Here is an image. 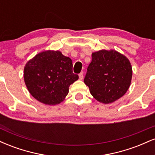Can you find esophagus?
Here are the masks:
<instances>
[{"mask_svg":"<svg viewBox=\"0 0 155 155\" xmlns=\"http://www.w3.org/2000/svg\"><path fill=\"white\" fill-rule=\"evenodd\" d=\"M79 79L82 80L83 78H84V74H83V72L80 73V74H79Z\"/></svg>","mask_w":155,"mask_h":155,"instance_id":"34e87169","label":"esophagus"}]
</instances>
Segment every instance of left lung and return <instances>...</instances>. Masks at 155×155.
Segmentation results:
<instances>
[{"label": "left lung", "instance_id": "obj_1", "mask_svg": "<svg viewBox=\"0 0 155 155\" xmlns=\"http://www.w3.org/2000/svg\"><path fill=\"white\" fill-rule=\"evenodd\" d=\"M132 74V67L126 57L116 51L101 50L92 53L84 81L96 100L107 104L125 94Z\"/></svg>", "mask_w": 155, "mask_h": 155}]
</instances>
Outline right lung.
<instances>
[{
	"instance_id": "right-lung-1",
	"label": "right lung",
	"mask_w": 155,
	"mask_h": 155,
	"mask_svg": "<svg viewBox=\"0 0 155 155\" xmlns=\"http://www.w3.org/2000/svg\"><path fill=\"white\" fill-rule=\"evenodd\" d=\"M79 79L73 73L72 60L59 51H46L29 60L24 69V79L33 97L47 105L62 102L71 84Z\"/></svg>"
}]
</instances>
